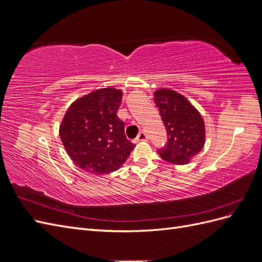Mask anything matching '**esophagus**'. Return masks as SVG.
Here are the masks:
<instances>
[{
  "instance_id": "obj_1",
  "label": "esophagus",
  "mask_w": 262,
  "mask_h": 262,
  "mask_svg": "<svg viewBox=\"0 0 262 262\" xmlns=\"http://www.w3.org/2000/svg\"><path fill=\"white\" fill-rule=\"evenodd\" d=\"M137 140H138V141H147V140H148V137H147V134H146L144 131H142V132L139 133V136H138Z\"/></svg>"
}]
</instances>
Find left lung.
<instances>
[{
  "label": "left lung",
  "instance_id": "left-lung-1",
  "mask_svg": "<svg viewBox=\"0 0 262 262\" xmlns=\"http://www.w3.org/2000/svg\"><path fill=\"white\" fill-rule=\"evenodd\" d=\"M154 102L160 109L168 139L167 144L158 150V154L171 164H188L205 143L202 116L185 96L172 90H157L154 93Z\"/></svg>",
  "mask_w": 262,
  "mask_h": 262
}]
</instances>
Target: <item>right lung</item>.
Masks as SVG:
<instances>
[{"instance_id":"1","label":"right lung","mask_w":262,"mask_h":262,"mask_svg":"<svg viewBox=\"0 0 262 262\" xmlns=\"http://www.w3.org/2000/svg\"><path fill=\"white\" fill-rule=\"evenodd\" d=\"M122 91L107 87L91 92L69 107L60 124V138L75 165L94 175L118 170L136 146L126 139L117 116Z\"/></svg>"}]
</instances>
